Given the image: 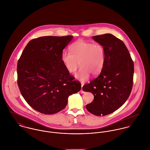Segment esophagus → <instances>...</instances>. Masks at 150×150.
I'll list each match as a JSON object with an SVG mask.
<instances>
[{"instance_id": "esophagus-1", "label": "esophagus", "mask_w": 150, "mask_h": 150, "mask_svg": "<svg viewBox=\"0 0 150 150\" xmlns=\"http://www.w3.org/2000/svg\"><path fill=\"white\" fill-rule=\"evenodd\" d=\"M82 87H83V85H82V86H81V93H82V94H83V93H85V91H84L83 90H82Z\"/></svg>"}]
</instances>
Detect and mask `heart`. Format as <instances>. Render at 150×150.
Here are the masks:
<instances>
[{
    "instance_id": "1",
    "label": "heart",
    "mask_w": 150,
    "mask_h": 150,
    "mask_svg": "<svg viewBox=\"0 0 150 150\" xmlns=\"http://www.w3.org/2000/svg\"><path fill=\"white\" fill-rule=\"evenodd\" d=\"M70 52H64L61 61L68 72L74 73L79 66L80 70L75 77L82 82L88 80L90 74L98 75L102 71L105 62V50L100 43H94L79 40L69 47Z\"/></svg>"
}]
</instances>
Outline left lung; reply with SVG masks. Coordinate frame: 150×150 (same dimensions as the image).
<instances>
[{
    "label": "left lung",
    "instance_id": "1",
    "mask_svg": "<svg viewBox=\"0 0 150 150\" xmlns=\"http://www.w3.org/2000/svg\"><path fill=\"white\" fill-rule=\"evenodd\" d=\"M105 50V62L100 74L82 89L94 95L87 110L96 116L112 113L125 103L133 86L134 64L124 43L110 33L94 36Z\"/></svg>",
    "mask_w": 150,
    "mask_h": 150
}]
</instances>
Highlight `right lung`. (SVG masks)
I'll use <instances>...</instances> for the list:
<instances>
[{
  "label": "right lung",
  "instance_id": "add662e5",
  "mask_svg": "<svg viewBox=\"0 0 150 150\" xmlns=\"http://www.w3.org/2000/svg\"><path fill=\"white\" fill-rule=\"evenodd\" d=\"M72 36L33 39L24 49L17 64V83L30 107L44 114H54L67 105L70 95L81 89L61 61Z\"/></svg>",
  "mask_w": 150,
  "mask_h": 150
}]
</instances>
